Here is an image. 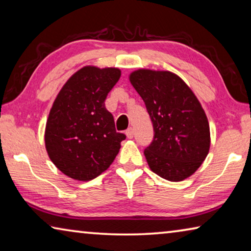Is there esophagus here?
<instances>
[{"label":"esophagus","mask_w":251,"mask_h":251,"mask_svg":"<svg viewBox=\"0 0 251 251\" xmlns=\"http://www.w3.org/2000/svg\"><path fill=\"white\" fill-rule=\"evenodd\" d=\"M126 136L128 138H133L134 137V130H133V128H131V127H129V128L126 130Z\"/></svg>","instance_id":"esophagus-1"}]
</instances>
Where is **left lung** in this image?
Listing matches in <instances>:
<instances>
[{
	"label": "left lung",
	"mask_w": 251,
	"mask_h": 251,
	"mask_svg": "<svg viewBox=\"0 0 251 251\" xmlns=\"http://www.w3.org/2000/svg\"><path fill=\"white\" fill-rule=\"evenodd\" d=\"M129 82L154 127V139L144 151L151 172L169 181L190 177L210 148L209 123L201 101L169 71L139 69L129 74Z\"/></svg>",
	"instance_id": "1"
}]
</instances>
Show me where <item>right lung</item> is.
<instances>
[{
  "label": "right lung",
  "instance_id": "add662e5",
  "mask_svg": "<svg viewBox=\"0 0 251 251\" xmlns=\"http://www.w3.org/2000/svg\"><path fill=\"white\" fill-rule=\"evenodd\" d=\"M120 77L117 67L84 66L67 79L54 100L46 122L45 148L55 166L70 178L94 179L120 151L126 136L116 133L104 103Z\"/></svg>",
  "mask_w": 251,
  "mask_h": 251
}]
</instances>
